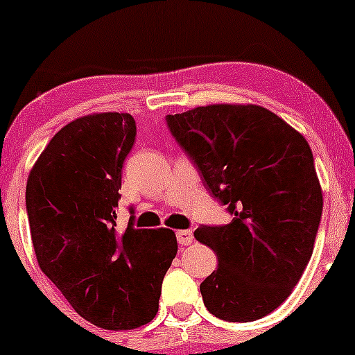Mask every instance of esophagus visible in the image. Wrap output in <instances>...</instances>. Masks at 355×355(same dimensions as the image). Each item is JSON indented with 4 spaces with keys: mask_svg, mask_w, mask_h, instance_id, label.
<instances>
[{
    "mask_svg": "<svg viewBox=\"0 0 355 355\" xmlns=\"http://www.w3.org/2000/svg\"><path fill=\"white\" fill-rule=\"evenodd\" d=\"M177 241L180 245H191L194 242V234H192V230H178Z\"/></svg>",
    "mask_w": 355,
    "mask_h": 355,
    "instance_id": "1",
    "label": "esophagus"
}]
</instances>
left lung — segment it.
<instances>
[{
  "label": "left lung",
  "mask_w": 355,
  "mask_h": 355,
  "mask_svg": "<svg viewBox=\"0 0 355 355\" xmlns=\"http://www.w3.org/2000/svg\"><path fill=\"white\" fill-rule=\"evenodd\" d=\"M168 128L194 161L209 194L234 220L194 237L218 256L200 284L204 306L225 321L277 309L314 249L323 192L302 134L257 105H209L168 114Z\"/></svg>",
  "instance_id": "left-lung-1"
}]
</instances>
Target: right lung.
Wrapping results in <instances>:
<instances>
[{
    "label": "right lung",
    "instance_id": "obj_1",
    "mask_svg": "<svg viewBox=\"0 0 355 355\" xmlns=\"http://www.w3.org/2000/svg\"><path fill=\"white\" fill-rule=\"evenodd\" d=\"M135 132L128 113L70 121L37 157L25 191L39 268L84 320L105 330L155 320L178 249L170 228H135L134 216L116 228L121 166Z\"/></svg>",
    "mask_w": 355,
    "mask_h": 355
}]
</instances>
